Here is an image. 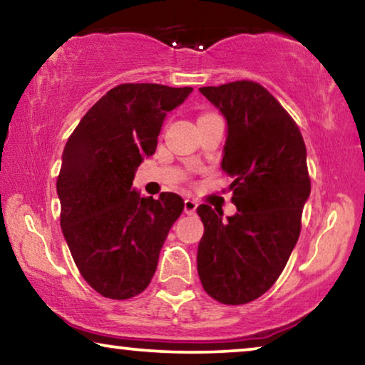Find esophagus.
Returning <instances> with one entry per match:
<instances>
[{"label":"esophagus","instance_id":"34e87169","mask_svg":"<svg viewBox=\"0 0 365 365\" xmlns=\"http://www.w3.org/2000/svg\"><path fill=\"white\" fill-rule=\"evenodd\" d=\"M183 210H185L187 215H192V213H195L197 202L192 200V198H185V202H183Z\"/></svg>","mask_w":365,"mask_h":365}]
</instances>
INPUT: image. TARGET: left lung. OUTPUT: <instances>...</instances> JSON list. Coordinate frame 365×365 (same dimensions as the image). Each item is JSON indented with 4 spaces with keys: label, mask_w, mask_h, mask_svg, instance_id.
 <instances>
[{
    "label": "left lung",
    "mask_w": 365,
    "mask_h": 365,
    "mask_svg": "<svg viewBox=\"0 0 365 365\" xmlns=\"http://www.w3.org/2000/svg\"><path fill=\"white\" fill-rule=\"evenodd\" d=\"M200 93L227 121L222 170L233 178L237 213L197 208L203 237L197 269L205 292L240 305L265 294L287 264L310 195L307 150L299 126L254 81L203 86Z\"/></svg>",
    "instance_id": "1"
}]
</instances>
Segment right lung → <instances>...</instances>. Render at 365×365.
<instances>
[{"mask_svg":"<svg viewBox=\"0 0 365 365\" xmlns=\"http://www.w3.org/2000/svg\"><path fill=\"white\" fill-rule=\"evenodd\" d=\"M192 90L115 86L86 111L63 150L56 180L61 230L80 274L103 297L132 299L148 287L183 212L177 193L155 200L132 185L140 163L155 153L165 116Z\"/></svg>","mask_w":365,"mask_h":365,"instance_id":"obj_1","label":"right lung"}]
</instances>
